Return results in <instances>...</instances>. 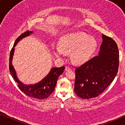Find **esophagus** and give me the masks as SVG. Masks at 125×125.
Listing matches in <instances>:
<instances>
[{
    "label": "esophagus",
    "instance_id": "1",
    "mask_svg": "<svg viewBox=\"0 0 125 125\" xmlns=\"http://www.w3.org/2000/svg\"><path fill=\"white\" fill-rule=\"evenodd\" d=\"M65 70V71H70V70H71V69L69 67H68V66H66Z\"/></svg>",
    "mask_w": 125,
    "mask_h": 125
}]
</instances>
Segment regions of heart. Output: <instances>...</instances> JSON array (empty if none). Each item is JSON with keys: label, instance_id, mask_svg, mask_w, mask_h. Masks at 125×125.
Returning <instances> with one entry per match:
<instances>
[{"label": "heart", "instance_id": "obj_1", "mask_svg": "<svg viewBox=\"0 0 125 125\" xmlns=\"http://www.w3.org/2000/svg\"><path fill=\"white\" fill-rule=\"evenodd\" d=\"M59 47L53 48L56 57L61 58L64 52L70 54L73 63L80 65L88 61L96 51L98 43L94 37L83 32L64 35L59 41Z\"/></svg>", "mask_w": 125, "mask_h": 125}]
</instances>
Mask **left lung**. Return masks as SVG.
<instances>
[{"label": "left lung", "instance_id": "obj_1", "mask_svg": "<svg viewBox=\"0 0 125 125\" xmlns=\"http://www.w3.org/2000/svg\"><path fill=\"white\" fill-rule=\"evenodd\" d=\"M98 55L75 69L74 92L83 99L98 97L113 81L119 67V51L113 39L102 34Z\"/></svg>", "mask_w": 125, "mask_h": 125}]
</instances>
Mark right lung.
Masks as SVG:
<instances>
[{
	"label": "right lung",
	"mask_w": 125,
	"mask_h": 125,
	"mask_svg": "<svg viewBox=\"0 0 125 125\" xmlns=\"http://www.w3.org/2000/svg\"><path fill=\"white\" fill-rule=\"evenodd\" d=\"M32 32L27 31L24 32L21 34L15 41L14 45L12 48L11 49L10 54V63H9V69L12 77L13 80L16 81L18 83V86L25 95L27 96L35 98L39 100H43V99L47 98L51 95L55 88L56 83L59 76L62 74L65 69L64 66H61L60 68H53L51 69L50 72L43 80H42L39 83H36L35 85H25L21 83L17 78L16 72L13 68L12 64V60L14 52V47L19 41L21 40L26 36H28L32 33Z\"/></svg>",
	"instance_id": "right-lung-1"
}]
</instances>
